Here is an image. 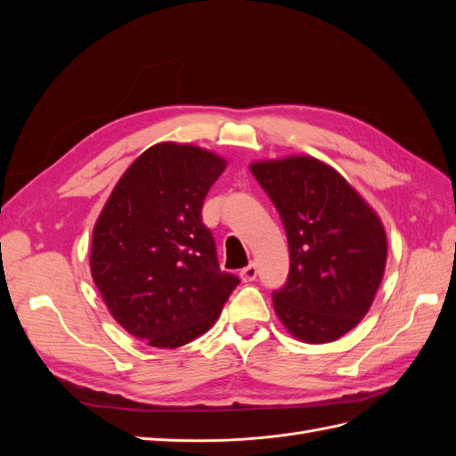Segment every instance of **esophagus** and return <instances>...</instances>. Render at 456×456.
I'll use <instances>...</instances> for the list:
<instances>
[{
  "mask_svg": "<svg viewBox=\"0 0 456 456\" xmlns=\"http://www.w3.org/2000/svg\"><path fill=\"white\" fill-rule=\"evenodd\" d=\"M256 265L255 262H249V265H247L241 272H240V275H241V280L243 281H253L255 278H256Z\"/></svg>",
  "mask_w": 456,
  "mask_h": 456,
  "instance_id": "34e87169",
  "label": "esophagus"
}]
</instances>
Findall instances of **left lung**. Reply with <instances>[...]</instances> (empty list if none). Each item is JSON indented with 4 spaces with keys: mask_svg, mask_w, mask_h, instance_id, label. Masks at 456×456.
<instances>
[{
    "mask_svg": "<svg viewBox=\"0 0 456 456\" xmlns=\"http://www.w3.org/2000/svg\"><path fill=\"white\" fill-rule=\"evenodd\" d=\"M251 173L278 209L289 275L272 293L285 329L310 344L346 335L369 312L386 266L380 218L333 167L310 156L256 161Z\"/></svg>",
    "mask_w": 456,
    "mask_h": 456,
    "instance_id": "1",
    "label": "left lung"
}]
</instances>
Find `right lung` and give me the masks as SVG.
<instances>
[{
  "label": "right lung",
  "mask_w": 456,
  "mask_h": 456,
  "mask_svg": "<svg viewBox=\"0 0 456 456\" xmlns=\"http://www.w3.org/2000/svg\"><path fill=\"white\" fill-rule=\"evenodd\" d=\"M226 169L213 151L161 142L123 173L96 220L91 273L133 337L176 348L216 322L240 278L218 266L203 224L207 191Z\"/></svg>",
  "instance_id": "add662e5"
}]
</instances>
